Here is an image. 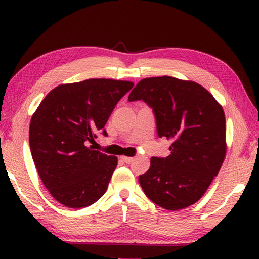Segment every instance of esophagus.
<instances>
[{"label":"esophagus","mask_w":259,"mask_h":259,"mask_svg":"<svg viewBox=\"0 0 259 259\" xmlns=\"http://www.w3.org/2000/svg\"><path fill=\"white\" fill-rule=\"evenodd\" d=\"M121 160L125 162V163H130V162H133L134 157H130V156H121Z\"/></svg>","instance_id":"esophagus-1"}]
</instances>
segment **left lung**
<instances>
[{
    "label": "left lung",
    "mask_w": 259,
    "mask_h": 259,
    "mask_svg": "<svg viewBox=\"0 0 259 259\" xmlns=\"http://www.w3.org/2000/svg\"><path fill=\"white\" fill-rule=\"evenodd\" d=\"M128 99L153 108L157 135L172 142L170 155L152 157L150 169L139 176L144 193L174 211L198 202L225 159L223 107L199 83L171 76L144 78Z\"/></svg>",
    "instance_id": "left-lung-1"
}]
</instances>
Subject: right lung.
I'll return each instance as SVG.
<instances>
[{"label": "right lung", "mask_w": 259, "mask_h": 259, "mask_svg": "<svg viewBox=\"0 0 259 259\" xmlns=\"http://www.w3.org/2000/svg\"><path fill=\"white\" fill-rule=\"evenodd\" d=\"M133 82L111 78L60 84L52 89L29 125V146L38 176L50 194L68 208H84L107 190L117 157L94 150L119 100Z\"/></svg>", "instance_id": "add662e5"}]
</instances>
